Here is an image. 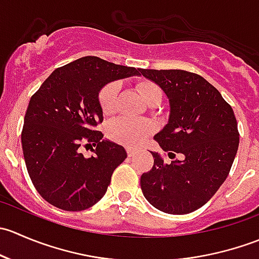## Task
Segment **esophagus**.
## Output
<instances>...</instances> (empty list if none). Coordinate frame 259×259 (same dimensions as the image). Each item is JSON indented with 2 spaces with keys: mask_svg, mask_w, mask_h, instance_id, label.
I'll use <instances>...</instances> for the list:
<instances>
[{
  "mask_svg": "<svg viewBox=\"0 0 259 259\" xmlns=\"http://www.w3.org/2000/svg\"><path fill=\"white\" fill-rule=\"evenodd\" d=\"M126 153H127V156H134L135 154H137V149H133L130 148V146H127Z\"/></svg>",
  "mask_w": 259,
  "mask_h": 259,
  "instance_id": "34e87169",
  "label": "esophagus"
}]
</instances>
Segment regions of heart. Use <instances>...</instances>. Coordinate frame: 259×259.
<instances>
[{
    "label": "heart",
    "instance_id": "obj_1",
    "mask_svg": "<svg viewBox=\"0 0 259 259\" xmlns=\"http://www.w3.org/2000/svg\"><path fill=\"white\" fill-rule=\"evenodd\" d=\"M140 94L144 100L150 104L153 100L160 99L161 89L150 80H142L138 83ZM120 85L116 81H110L100 89L98 95L99 105L105 115H111L117 109V98H119ZM154 125L148 120L130 119V117H117L108 124V137L115 143L126 145L138 146L153 134Z\"/></svg>",
    "mask_w": 259,
    "mask_h": 259
}]
</instances>
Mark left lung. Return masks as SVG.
Masks as SVG:
<instances>
[{
	"label": "left lung",
	"mask_w": 259,
	"mask_h": 259,
	"mask_svg": "<svg viewBox=\"0 0 259 259\" xmlns=\"http://www.w3.org/2000/svg\"><path fill=\"white\" fill-rule=\"evenodd\" d=\"M170 103L166 126L154 137L164 153L151 151L154 165L140 178L145 199L169 214L199 209L231 171L239 145L233 109L204 77L185 70L140 69Z\"/></svg>",
	"instance_id": "8db88e82"
}]
</instances>
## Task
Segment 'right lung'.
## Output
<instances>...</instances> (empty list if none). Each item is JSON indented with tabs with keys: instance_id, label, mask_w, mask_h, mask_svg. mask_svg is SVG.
Segmentation results:
<instances>
[{
	"instance_id": "add662e5",
	"label": "right lung",
	"mask_w": 259,
	"mask_h": 259,
	"mask_svg": "<svg viewBox=\"0 0 259 259\" xmlns=\"http://www.w3.org/2000/svg\"><path fill=\"white\" fill-rule=\"evenodd\" d=\"M133 75L140 70L85 56L57 67L31 96L21 133L23 158L33 187L50 204L80 211L105 195L126 151L101 140L98 95L109 81ZM90 144L97 148L86 158L79 148Z\"/></svg>"
}]
</instances>
